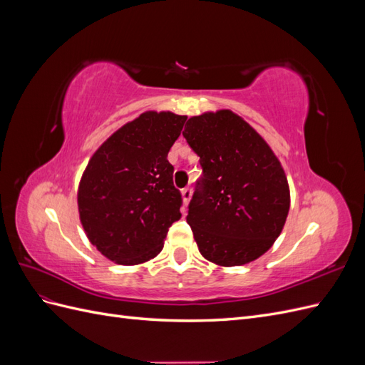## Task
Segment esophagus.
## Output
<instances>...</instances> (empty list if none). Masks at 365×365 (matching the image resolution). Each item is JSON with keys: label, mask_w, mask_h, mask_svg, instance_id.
I'll return each mask as SVG.
<instances>
[{"label": "esophagus", "mask_w": 365, "mask_h": 365, "mask_svg": "<svg viewBox=\"0 0 365 365\" xmlns=\"http://www.w3.org/2000/svg\"><path fill=\"white\" fill-rule=\"evenodd\" d=\"M181 195H182V201H184V205L189 204L190 197H192V189L190 187H185V189L181 190Z\"/></svg>", "instance_id": "obj_1"}]
</instances>
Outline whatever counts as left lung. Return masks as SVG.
<instances>
[{
	"label": "left lung",
	"instance_id": "obj_1",
	"mask_svg": "<svg viewBox=\"0 0 365 365\" xmlns=\"http://www.w3.org/2000/svg\"><path fill=\"white\" fill-rule=\"evenodd\" d=\"M182 135L202 168L187 215L200 252L220 267L259 259L280 236L289 212L279 158L228 109L189 118Z\"/></svg>",
	"mask_w": 365,
	"mask_h": 365
}]
</instances>
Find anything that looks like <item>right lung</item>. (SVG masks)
Masks as SVG:
<instances>
[{"label": "right lung", "instance_id": "right-lung-1", "mask_svg": "<svg viewBox=\"0 0 365 365\" xmlns=\"http://www.w3.org/2000/svg\"><path fill=\"white\" fill-rule=\"evenodd\" d=\"M185 115L148 111L98 148L77 192L81 222L91 244L118 264L153 259L169 227L181 217L168 153Z\"/></svg>", "mask_w": 365, "mask_h": 365}]
</instances>
